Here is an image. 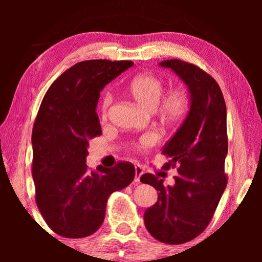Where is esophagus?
I'll use <instances>...</instances> for the list:
<instances>
[{
    "label": "esophagus",
    "mask_w": 262,
    "mask_h": 262,
    "mask_svg": "<svg viewBox=\"0 0 262 262\" xmlns=\"http://www.w3.org/2000/svg\"><path fill=\"white\" fill-rule=\"evenodd\" d=\"M143 174V168H142L140 165H135V183H139L141 176Z\"/></svg>",
    "instance_id": "34e87169"
}]
</instances>
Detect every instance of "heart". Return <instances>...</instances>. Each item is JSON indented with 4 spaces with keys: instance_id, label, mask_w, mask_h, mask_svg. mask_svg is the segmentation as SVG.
I'll return each instance as SVG.
<instances>
[{
    "instance_id": "heart-1",
    "label": "heart",
    "mask_w": 262,
    "mask_h": 262,
    "mask_svg": "<svg viewBox=\"0 0 262 262\" xmlns=\"http://www.w3.org/2000/svg\"><path fill=\"white\" fill-rule=\"evenodd\" d=\"M164 84L156 75L141 74L133 77L128 82L126 90L136 104L148 111H152L157 117L166 125L183 120L188 111V96L183 88L176 86L167 90L162 95ZM112 104V96L106 95L101 103V114L106 117L110 105ZM150 140H145L137 150L144 149L149 144Z\"/></svg>"
}]
</instances>
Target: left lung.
<instances>
[{
  "label": "left lung",
  "mask_w": 262,
  "mask_h": 262,
  "mask_svg": "<svg viewBox=\"0 0 262 262\" xmlns=\"http://www.w3.org/2000/svg\"><path fill=\"white\" fill-rule=\"evenodd\" d=\"M159 64L187 84L190 107L162 151L170 158L164 170L178 171L174 186H164L163 179L150 173L140 179L158 192L157 202L144 212V224L155 239L179 245L205 231L227 187V106L219 84L198 66L177 59Z\"/></svg>",
  "instance_id": "left-lung-1"
}]
</instances>
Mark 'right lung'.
Here are the masks:
<instances>
[{
    "label": "right lung",
    "instance_id": "1",
    "mask_svg": "<svg viewBox=\"0 0 262 262\" xmlns=\"http://www.w3.org/2000/svg\"><path fill=\"white\" fill-rule=\"evenodd\" d=\"M132 61L86 60L57 77L43 96L32 129L35 203L53 231L66 238L95 233L110 195L135 177L129 162L90 171L89 141L101 134L96 106L106 84Z\"/></svg>",
    "mask_w": 262,
    "mask_h": 262
}]
</instances>
